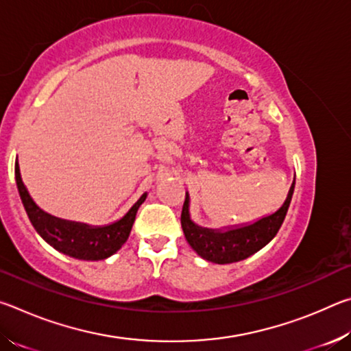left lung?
Listing matches in <instances>:
<instances>
[{"instance_id":"1","label":"left lung","mask_w":351,"mask_h":351,"mask_svg":"<svg viewBox=\"0 0 351 351\" xmlns=\"http://www.w3.org/2000/svg\"><path fill=\"white\" fill-rule=\"evenodd\" d=\"M293 192L294 182L289 189L283 206L276 213L261 218L254 224L226 230V232L203 229L193 224L189 215V197L186 193V201H184L181 212V226L184 235H186V240L192 246L193 251L207 261H212V263L226 265L245 260L268 245L277 235L285 217H287Z\"/></svg>"}]
</instances>
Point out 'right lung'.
Here are the masks:
<instances>
[{"instance_id": "right-lung-1", "label": "right lung", "mask_w": 351, "mask_h": 351, "mask_svg": "<svg viewBox=\"0 0 351 351\" xmlns=\"http://www.w3.org/2000/svg\"><path fill=\"white\" fill-rule=\"evenodd\" d=\"M15 180L20 197L29 219L35 230L54 246L57 251L79 260H104L122 247L132 232L139 206L144 203L147 193L142 195L122 219L104 228H90L86 224L71 223L45 213L29 197L25 184L21 181L19 162H15Z\"/></svg>"}]
</instances>
